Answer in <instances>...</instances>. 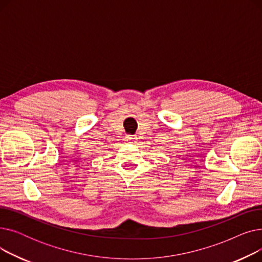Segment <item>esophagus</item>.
<instances>
[{"label": "esophagus", "instance_id": "esophagus-1", "mask_svg": "<svg viewBox=\"0 0 262 262\" xmlns=\"http://www.w3.org/2000/svg\"><path fill=\"white\" fill-rule=\"evenodd\" d=\"M135 140H137L136 136H127L126 137V141H135Z\"/></svg>", "mask_w": 262, "mask_h": 262}]
</instances>
